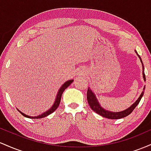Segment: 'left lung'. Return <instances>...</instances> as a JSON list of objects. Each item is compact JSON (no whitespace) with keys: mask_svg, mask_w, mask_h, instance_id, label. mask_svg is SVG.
<instances>
[{"mask_svg":"<svg viewBox=\"0 0 151 151\" xmlns=\"http://www.w3.org/2000/svg\"><path fill=\"white\" fill-rule=\"evenodd\" d=\"M136 53L138 55V57L139 58L140 60H141V63H142V67H143V77L144 81H145V75L144 73V66H143V62H142L141 57L139 56L138 53H137L136 51ZM145 87L144 86L143 87V91H142L141 94L140 95V96L138 97L137 101L135 102L134 104H133L129 108L126 109V110L122 111H119V112H114V111H108L106 109L104 108L103 106H101V105L100 104L97 98H96V95L95 93H93V91L91 90V89L90 87H88L87 89V93H86V97H87V101L88 103H89V106L91 107V109H92L93 111L96 112V114H99L100 116H101L107 118V119H121V118H124L127 116H129L131 112L134 110V109L136 108V106L139 104L140 101H141L142 96H143V93H144V91H145Z\"/></svg>","mask_w":151,"mask_h":151,"instance_id":"1","label":"left lung"}]
</instances>
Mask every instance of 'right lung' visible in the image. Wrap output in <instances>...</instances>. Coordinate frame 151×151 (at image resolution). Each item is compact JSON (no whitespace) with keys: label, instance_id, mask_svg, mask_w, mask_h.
<instances>
[{"label":"right lung","instance_id":"add662e5","mask_svg":"<svg viewBox=\"0 0 151 151\" xmlns=\"http://www.w3.org/2000/svg\"><path fill=\"white\" fill-rule=\"evenodd\" d=\"M74 81L73 79H70V80H68V81H65V82L63 84H62L61 87H60V89H59V91H58V94H57L56 98H55V102H54L53 105L52 106L50 107L49 109H47V110L46 111L43 112L42 114H39V115L36 116H32L26 115L25 113L22 112L21 111L19 110L18 109H18V111L20 112V113L21 114L22 116H25V117L29 118V119H41V118L45 117V116H47L50 115V114H51L52 113H53V112L55 111L57 109H58V107L59 106V105H60V101H61V97H62V93H63V91H65V90L67 89V88L68 87V86H70L71 84H72V81Z\"/></svg>","mask_w":151,"mask_h":151}]
</instances>
